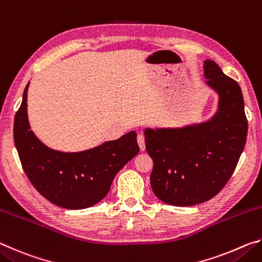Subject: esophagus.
<instances>
[{
    "label": "esophagus",
    "mask_w": 262,
    "mask_h": 262,
    "mask_svg": "<svg viewBox=\"0 0 262 262\" xmlns=\"http://www.w3.org/2000/svg\"><path fill=\"white\" fill-rule=\"evenodd\" d=\"M137 143L140 145L141 151H143L145 149V140H144V135L143 134H139L137 135Z\"/></svg>",
    "instance_id": "1"
}]
</instances>
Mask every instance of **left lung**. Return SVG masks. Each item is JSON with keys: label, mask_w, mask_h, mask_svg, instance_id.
I'll return each mask as SVG.
<instances>
[{"label": "left lung", "mask_w": 262, "mask_h": 262, "mask_svg": "<svg viewBox=\"0 0 262 262\" xmlns=\"http://www.w3.org/2000/svg\"><path fill=\"white\" fill-rule=\"evenodd\" d=\"M207 84L219 92L220 108L210 121L181 129H145V149L154 161L150 184L171 206L206 202L231 178L247 136L239 84L216 62L205 61Z\"/></svg>", "instance_id": "obj_1"}]
</instances>
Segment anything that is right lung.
<instances>
[{
  "mask_svg": "<svg viewBox=\"0 0 262 262\" xmlns=\"http://www.w3.org/2000/svg\"><path fill=\"white\" fill-rule=\"evenodd\" d=\"M26 85L16 112L14 140L21 166L31 184L54 205L66 209H84L106 196L114 179L140 151L136 132L82 152L50 149L30 130L26 112Z\"/></svg>",
  "mask_w": 262,
  "mask_h": 262,
  "instance_id": "add662e5",
  "label": "right lung"
}]
</instances>
